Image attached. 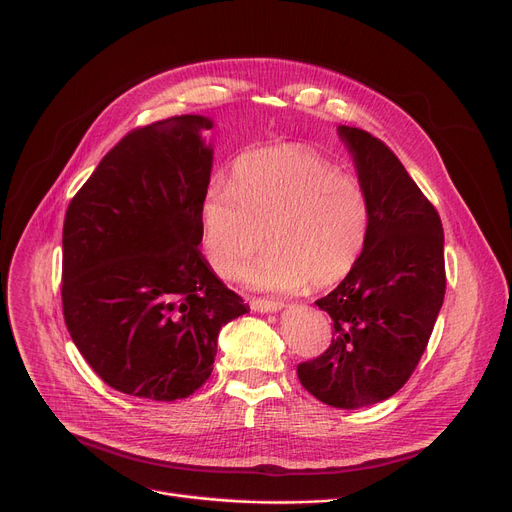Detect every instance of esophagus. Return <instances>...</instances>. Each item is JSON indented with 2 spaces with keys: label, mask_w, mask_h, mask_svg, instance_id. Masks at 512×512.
<instances>
[{
  "label": "esophagus",
  "mask_w": 512,
  "mask_h": 512,
  "mask_svg": "<svg viewBox=\"0 0 512 512\" xmlns=\"http://www.w3.org/2000/svg\"><path fill=\"white\" fill-rule=\"evenodd\" d=\"M249 305H251V309L257 311V313H274V311L282 309V303H278V301H267V299H251Z\"/></svg>",
  "instance_id": "esophagus-1"
}]
</instances>
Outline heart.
<instances>
[{"mask_svg": "<svg viewBox=\"0 0 512 512\" xmlns=\"http://www.w3.org/2000/svg\"><path fill=\"white\" fill-rule=\"evenodd\" d=\"M371 220L363 182L303 145L238 155L232 182L213 178L201 201V240L215 274L234 280L247 270L253 288L299 292L340 282L359 261Z\"/></svg>", "mask_w": 512, "mask_h": 512, "instance_id": "1", "label": "heart"}]
</instances>
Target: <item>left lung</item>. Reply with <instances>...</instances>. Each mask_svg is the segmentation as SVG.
Here are the masks:
<instances>
[{"label": "left lung", "instance_id": "8db88e82", "mask_svg": "<svg viewBox=\"0 0 512 512\" xmlns=\"http://www.w3.org/2000/svg\"><path fill=\"white\" fill-rule=\"evenodd\" d=\"M338 134L369 195V234L353 270L315 301L332 317V344L297 375L326 405L361 409L405 386L425 351L446 292L444 232L386 143L353 126Z\"/></svg>", "mask_w": 512, "mask_h": 512}]
</instances>
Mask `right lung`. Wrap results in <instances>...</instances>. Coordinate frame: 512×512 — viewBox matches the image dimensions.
Masks as SVG:
<instances>
[{
  "label": "right lung",
  "instance_id": "right-lung-1",
  "mask_svg": "<svg viewBox=\"0 0 512 512\" xmlns=\"http://www.w3.org/2000/svg\"><path fill=\"white\" fill-rule=\"evenodd\" d=\"M209 128L193 114L134 128L66 211V328L99 378L130 396H191L213 371L222 326L249 311L199 251Z\"/></svg>",
  "mask_w": 512,
  "mask_h": 512
}]
</instances>
